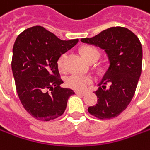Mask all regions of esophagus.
Here are the masks:
<instances>
[{
    "instance_id": "1",
    "label": "esophagus",
    "mask_w": 150,
    "mask_h": 150,
    "mask_svg": "<svg viewBox=\"0 0 150 150\" xmlns=\"http://www.w3.org/2000/svg\"><path fill=\"white\" fill-rule=\"evenodd\" d=\"M76 94H79V95H82V96H83V95L85 94V92H83V91H76Z\"/></svg>"
}]
</instances>
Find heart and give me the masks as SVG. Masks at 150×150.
Masks as SVG:
<instances>
[{"mask_svg":"<svg viewBox=\"0 0 150 150\" xmlns=\"http://www.w3.org/2000/svg\"><path fill=\"white\" fill-rule=\"evenodd\" d=\"M81 53L83 56L89 62L92 61H97L100 56V50L94 46H84L81 49ZM66 58L67 54H62L58 59V67L61 71L66 70ZM93 82L92 78L86 75H82L79 73H73L67 77L66 80L67 85L77 90H83L88 85H89Z\"/></svg>","mask_w":150,"mask_h":150,"instance_id":"obj_1","label":"heart"}]
</instances>
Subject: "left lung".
Returning <instances> with one entry per match:
<instances>
[{
  "label": "left lung",
  "mask_w": 150,
  "mask_h": 150,
  "mask_svg": "<svg viewBox=\"0 0 150 150\" xmlns=\"http://www.w3.org/2000/svg\"><path fill=\"white\" fill-rule=\"evenodd\" d=\"M81 41L105 50L110 62L94 92L98 103L88 110L99 119L114 118L127 107L135 94L142 71V45L135 34L123 27H111Z\"/></svg>",
  "instance_id": "left-lung-1"
}]
</instances>
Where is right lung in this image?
I'll return each instance as SVG.
<instances>
[{
  "label": "right lung",
  "instance_id": "add662e5",
  "mask_svg": "<svg viewBox=\"0 0 150 150\" xmlns=\"http://www.w3.org/2000/svg\"><path fill=\"white\" fill-rule=\"evenodd\" d=\"M79 42L62 40L44 27L34 26L19 34L12 49L11 70L23 106L40 121L61 116L67 108L70 88H62L58 59Z\"/></svg>",
  "mask_w": 150,
  "mask_h": 150
}]
</instances>
